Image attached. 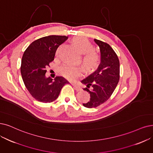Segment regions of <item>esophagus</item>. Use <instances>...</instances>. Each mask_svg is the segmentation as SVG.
I'll use <instances>...</instances> for the list:
<instances>
[{
	"label": "esophagus",
	"mask_w": 153,
	"mask_h": 153,
	"mask_svg": "<svg viewBox=\"0 0 153 153\" xmlns=\"http://www.w3.org/2000/svg\"><path fill=\"white\" fill-rule=\"evenodd\" d=\"M71 85H73V87H74V88L76 90V91H80L82 90V88L78 86V85L76 83H71Z\"/></svg>",
	"instance_id": "obj_1"
}]
</instances>
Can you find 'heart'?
Returning <instances> with one entry per match:
<instances>
[{"label": "heart", "instance_id": "b5f03b06", "mask_svg": "<svg viewBox=\"0 0 153 153\" xmlns=\"http://www.w3.org/2000/svg\"><path fill=\"white\" fill-rule=\"evenodd\" d=\"M72 41L78 50L83 54L81 62L84 68L87 71L96 69L100 64V56L99 53L93 50L92 44L88 39L82 37L75 38ZM60 71L64 77L72 80L81 75L82 70L79 66L64 65L61 68Z\"/></svg>", "mask_w": 153, "mask_h": 153}]
</instances>
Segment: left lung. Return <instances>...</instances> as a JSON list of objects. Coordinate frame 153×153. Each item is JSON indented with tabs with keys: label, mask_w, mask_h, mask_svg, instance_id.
Instances as JSON below:
<instances>
[{
	"label": "left lung",
	"mask_w": 153,
	"mask_h": 153,
	"mask_svg": "<svg viewBox=\"0 0 153 153\" xmlns=\"http://www.w3.org/2000/svg\"><path fill=\"white\" fill-rule=\"evenodd\" d=\"M99 46L101 62L98 68L87 76L82 83L83 88L90 94L88 102L83 103L87 108L97 107L105 102L113 94L120 78V63L117 54L106 42L95 39Z\"/></svg>",
	"instance_id": "obj_1"
}]
</instances>
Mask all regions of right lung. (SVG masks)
<instances>
[{
    "label": "right lung",
    "mask_w": 153,
    "mask_h": 153,
    "mask_svg": "<svg viewBox=\"0 0 153 153\" xmlns=\"http://www.w3.org/2000/svg\"><path fill=\"white\" fill-rule=\"evenodd\" d=\"M68 39L66 36L51 35L33 41L24 51L22 58L21 73L24 85L32 97L41 102L55 100L66 83L62 76L54 80L46 78V68L54 60L58 46Z\"/></svg>",
    "instance_id": "1"
}]
</instances>
